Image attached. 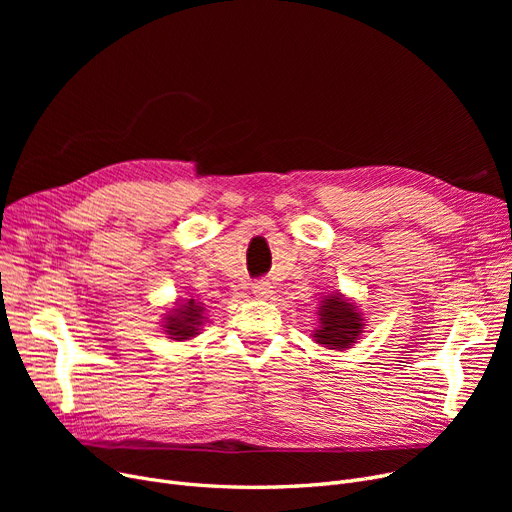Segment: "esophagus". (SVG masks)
<instances>
[{
  "mask_svg": "<svg viewBox=\"0 0 512 512\" xmlns=\"http://www.w3.org/2000/svg\"><path fill=\"white\" fill-rule=\"evenodd\" d=\"M272 292H274V290H272V284H270V282L257 280V282L253 284V294H255V297H259V299H270Z\"/></svg>",
  "mask_w": 512,
  "mask_h": 512,
  "instance_id": "obj_1",
  "label": "esophagus"
}]
</instances>
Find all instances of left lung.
I'll return each instance as SVG.
<instances>
[{
    "label": "left lung",
    "mask_w": 512,
    "mask_h": 512,
    "mask_svg": "<svg viewBox=\"0 0 512 512\" xmlns=\"http://www.w3.org/2000/svg\"><path fill=\"white\" fill-rule=\"evenodd\" d=\"M363 326L365 321L353 303H348L342 294H330L319 305V328L313 332V340L344 351L361 336Z\"/></svg>",
    "instance_id": "8db88e82"
}]
</instances>
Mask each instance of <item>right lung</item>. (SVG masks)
<instances>
[{
	"mask_svg": "<svg viewBox=\"0 0 512 512\" xmlns=\"http://www.w3.org/2000/svg\"><path fill=\"white\" fill-rule=\"evenodd\" d=\"M203 305L197 303L195 299H188L184 305H178L176 309L168 311L164 317L166 324L164 330L168 338L172 340H188L199 334V328L203 324Z\"/></svg>",
	"mask_w": 512,
	"mask_h": 512,
	"instance_id": "obj_1",
	"label": "right lung"
}]
</instances>
